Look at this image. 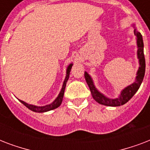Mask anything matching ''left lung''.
<instances>
[{"label":"left lung","mask_w":150,"mask_h":150,"mask_svg":"<svg viewBox=\"0 0 150 150\" xmlns=\"http://www.w3.org/2000/svg\"><path fill=\"white\" fill-rule=\"evenodd\" d=\"M134 33L137 36V44H138V58L139 59V68L137 72L136 80L134 83L130 85L129 86L126 87L125 89L122 90L121 96L118 98L116 99H109L105 97L103 94H101L97 89L95 88L93 82L92 81L91 77L88 75V73L85 72V79L86 81L87 84L89 86L90 92L93 99L100 104L105 105V106H110V107H118L121 105H123L128 102L130 100L135 93L139 89L140 86L142 84V80L145 75V71H146V61H145V55L143 52V40L142 36L140 33L136 31V29L134 30Z\"/></svg>","instance_id":"8db88e82"}]
</instances>
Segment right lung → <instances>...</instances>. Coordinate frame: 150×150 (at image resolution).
<instances>
[{"label": "right lung", "instance_id": "add662e5", "mask_svg": "<svg viewBox=\"0 0 150 150\" xmlns=\"http://www.w3.org/2000/svg\"><path fill=\"white\" fill-rule=\"evenodd\" d=\"M71 67H72V64H69L67 68V75H66V78L64 82L63 83V86H62V89L61 90V93H59L58 96L57 97V99L54 100V102L50 103L49 105H46L44 107H36V106H33V105H30L26 103H25L24 101H22L20 100V102L22 103V104H24L27 108H29V110H31L34 112H40V113H43V112L46 111H49V110H51L56 109L57 107L61 104L62 103V100H63L64 97V89H65L66 86V83H67V81H68V78H69V75H70V71L71 69Z\"/></svg>", "mask_w": 150, "mask_h": 150}]
</instances>
